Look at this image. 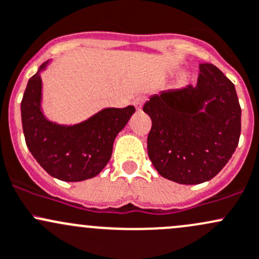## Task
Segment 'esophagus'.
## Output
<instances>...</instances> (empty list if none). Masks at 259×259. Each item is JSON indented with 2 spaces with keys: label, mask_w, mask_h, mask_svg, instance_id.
Segmentation results:
<instances>
[{
  "label": "esophagus",
  "mask_w": 259,
  "mask_h": 259,
  "mask_svg": "<svg viewBox=\"0 0 259 259\" xmlns=\"http://www.w3.org/2000/svg\"><path fill=\"white\" fill-rule=\"evenodd\" d=\"M145 102H146L145 96H138V97H136L135 101H133V105H135V107L137 108V110H141Z\"/></svg>",
  "instance_id": "esophagus-1"
}]
</instances>
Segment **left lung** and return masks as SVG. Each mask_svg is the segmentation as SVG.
<instances>
[{"instance_id": "left-lung-1", "label": "left lung", "mask_w": 259, "mask_h": 259, "mask_svg": "<svg viewBox=\"0 0 259 259\" xmlns=\"http://www.w3.org/2000/svg\"><path fill=\"white\" fill-rule=\"evenodd\" d=\"M143 111L152 119L149 159L173 182L198 185L212 180L238 146L241 106L236 89L212 63L199 65L197 86L153 96Z\"/></svg>"}]
</instances>
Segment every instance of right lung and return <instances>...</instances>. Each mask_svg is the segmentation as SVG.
<instances>
[{
	"label": "right lung",
	"mask_w": 259,
	"mask_h": 259,
	"mask_svg": "<svg viewBox=\"0 0 259 259\" xmlns=\"http://www.w3.org/2000/svg\"><path fill=\"white\" fill-rule=\"evenodd\" d=\"M41 89L37 72L28 79L21 102L22 128L32 156L49 175L61 181L78 182L97 176L110 161L117 133L136 108H106L76 126H60L42 114Z\"/></svg>",
	"instance_id": "1"
}]
</instances>
